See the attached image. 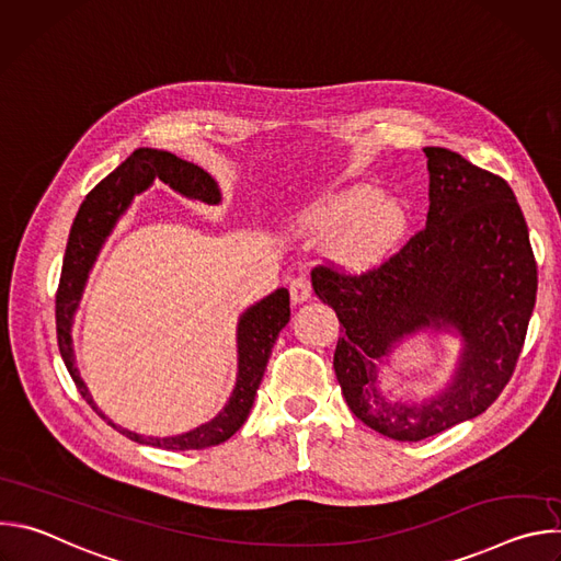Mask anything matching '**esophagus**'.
<instances>
[{"label":"esophagus","mask_w":561,"mask_h":561,"mask_svg":"<svg viewBox=\"0 0 561 561\" xmlns=\"http://www.w3.org/2000/svg\"><path fill=\"white\" fill-rule=\"evenodd\" d=\"M288 290H290V299H293L295 304H301V301L310 299V295H312V284H310L308 277L299 275V277H293V279H290Z\"/></svg>","instance_id":"esophagus-1"}]
</instances>
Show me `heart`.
<instances>
[{
    "label": "heart",
    "instance_id": "1",
    "mask_svg": "<svg viewBox=\"0 0 561 561\" xmlns=\"http://www.w3.org/2000/svg\"><path fill=\"white\" fill-rule=\"evenodd\" d=\"M306 221L314 232L335 237V257L353 268L375 264L404 228V215L397 204L370 191H351L319 202Z\"/></svg>",
    "mask_w": 561,
    "mask_h": 561
}]
</instances>
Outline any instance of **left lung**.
Wrapping results in <instances>:
<instances>
[{"instance_id": "8db88e82", "label": "left lung", "mask_w": 561, "mask_h": 561, "mask_svg": "<svg viewBox=\"0 0 561 561\" xmlns=\"http://www.w3.org/2000/svg\"><path fill=\"white\" fill-rule=\"evenodd\" d=\"M428 215L409 242L364 273L312 268V288L340 319L333 357L348 409L368 428L422 442L482 415L511 381L537 297L528 226L508 182L442 146H426ZM455 325L462 364L424 405L376 388V362L420 328Z\"/></svg>"}]
</instances>
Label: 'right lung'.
<instances>
[{
    "mask_svg": "<svg viewBox=\"0 0 561 561\" xmlns=\"http://www.w3.org/2000/svg\"><path fill=\"white\" fill-rule=\"evenodd\" d=\"M152 180H162L171 188L180 191L186 197L217 204L219 202V188L215 180L202 171L199 167L184 162L178 154L167 150L154 148H137L126 162H122L108 178H104L79 206V213L72 221L68 247L64 255L61 277L57 286L55 297V319H57V344L61 359L82 397L93 407L98 415V407L89 394V388L84 386L82 377H79L75 368V355L70 346V327L72 314L82 297L89 271L104 244V239L113 230L117 217L126 210L130 197L135 193H141L152 184ZM288 290L277 288L273 295L249 308L242 319H239L237 329V348H239V373L234 390L228 399L224 411L208 424L178 437H141L137 433H128L119 426H115L106 415V420L113 428L124 433L137 444H148L164 450H202L217 444H224L230 439L242 424L247 422L251 407L255 402V392L260 388V381L264 377L273 344L279 335V331L288 324L290 319V304H288Z\"/></svg>",
    "mask_w": 561,
    "mask_h": 561,
    "instance_id": "add662e5",
    "label": "right lung"
}]
</instances>
